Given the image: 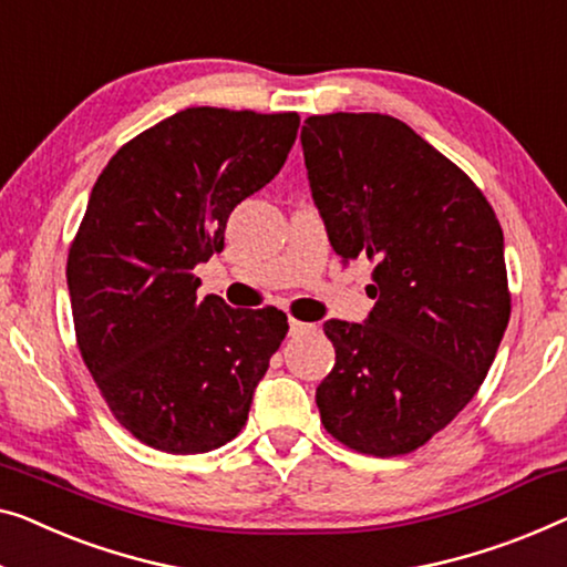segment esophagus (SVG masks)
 <instances>
[{"instance_id": "1", "label": "esophagus", "mask_w": 567, "mask_h": 567, "mask_svg": "<svg viewBox=\"0 0 567 567\" xmlns=\"http://www.w3.org/2000/svg\"><path fill=\"white\" fill-rule=\"evenodd\" d=\"M310 331H316V326L302 323V320H298V318H290V336H302V333H310Z\"/></svg>"}]
</instances>
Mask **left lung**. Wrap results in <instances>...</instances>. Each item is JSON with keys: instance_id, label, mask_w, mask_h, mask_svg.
I'll list each match as a JSON object with an SVG mask.
<instances>
[{"instance_id": "1", "label": "left lung", "mask_w": 567, "mask_h": 567, "mask_svg": "<svg viewBox=\"0 0 567 567\" xmlns=\"http://www.w3.org/2000/svg\"><path fill=\"white\" fill-rule=\"evenodd\" d=\"M312 200L343 265H374L367 323L328 320L320 422L357 453L417 451L478 392L509 323L504 234L478 185L386 114H316Z\"/></svg>"}]
</instances>
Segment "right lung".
I'll list each match as a JSON object with an SVG mask.
<instances>
[{"mask_svg":"<svg viewBox=\"0 0 567 567\" xmlns=\"http://www.w3.org/2000/svg\"><path fill=\"white\" fill-rule=\"evenodd\" d=\"M298 126L295 112L183 109L116 150L91 190L65 267L75 343L112 415L155 451L234 441L287 336L272 306L200 300L193 269L280 173Z\"/></svg>","mask_w":567,"mask_h":567,"instance_id":"1","label":"right lung"}]
</instances>
